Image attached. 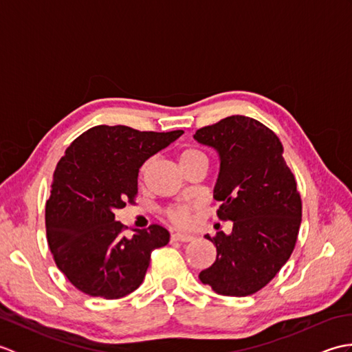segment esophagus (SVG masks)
Masks as SVG:
<instances>
[{
    "instance_id": "1",
    "label": "esophagus",
    "mask_w": 352,
    "mask_h": 352,
    "mask_svg": "<svg viewBox=\"0 0 352 352\" xmlns=\"http://www.w3.org/2000/svg\"><path fill=\"white\" fill-rule=\"evenodd\" d=\"M195 236L193 234H184V233H174L170 236V241L172 242H192Z\"/></svg>"
}]
</instances>
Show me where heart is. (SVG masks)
<instances>
[{
    "label": "heart",
    "instance_id": "obj_1",
    "mask_svg": "<svg viewBox=\"0 0 352 352\" xmlns=\"http://www.w3.org/2000/svg\"><path fill=\"white\" fill-rule=\"evenodd\" d=\"M199 157H206L203 153L198 151L195 148H186L178 155V160H180L182 168L186 166V164H189L190 162L199 159ZM153 160L149 159L146 160L144 164H142L140 168V177L145 178L149 168H151ZM195 206H186V204H178V206H172L168 207L166 210H164V218H166L169 222L174 223L177 227H189L192 223V212Z\"/></svg>",
    "mask_w": 352,
    "mask_h": 352
}]
</instances>
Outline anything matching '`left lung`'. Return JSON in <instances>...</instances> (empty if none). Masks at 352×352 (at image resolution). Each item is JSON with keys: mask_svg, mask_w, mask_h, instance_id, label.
Masks as SVG:
<instances>
[{"mask_svg": "<svg viewBox=\"0 0 352 352\" xmlns=\"http://www.w3.org/2000/svg\"><path fill=\"white\" fill-rule=\"evenodd\" d=\"M193 139L219 154L213 197L222 201L219 219L233 222L231 234H206L218 254L199 280L223 296L252 295L295 248L302 214L295 177L276 134L252 118L228 116L197 130Z\"/></svg>", "mask_w": 352, "mask_h": 352, "instance_id": "obj_1", "label": "left lung"}]
</instances>
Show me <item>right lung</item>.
<instances>
[{
	"mask_svg": "<svg viewBox=\"0 0 352 352\" xmlns=\"http://www.w3.org/2000/svg\"><path fill=\"white\" fill-rule=\"evenodd\" d=\"M183 133L92 126L57 163L45 206L47 239L57 267L83 294L104 300L131 294L153 250L168 245L169 231L155 223L125 237L115 212L134 204L142 164Z\"/></svg>",
	"mask_w": 352,
	"mask_h": 352,
	"instance_id": "1",
	"label": "right lung"
}]
</instances>
